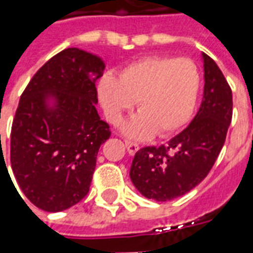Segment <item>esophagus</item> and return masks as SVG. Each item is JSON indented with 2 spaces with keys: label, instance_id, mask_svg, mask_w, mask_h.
<instances>
[{
  "label": "esophagus",
  "instance_id": "34e87169",
  "mask_svg": "<svg viewBox=\"0 0 253 253\" xmlns=\"http://www.w3.org/2000/svg\"><path fill=\"white\" fill-rule=\"evenodd\" d=\"M126 148H127V153L130 154V156H134V154L137 153L138 150H139V146H138L137 143L130 142V141H126Z\"/></svg>",
  "mask_w": 253,
  "mask_h": 253
}]
</instances>
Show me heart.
<instances>
[{"instance_id": "heart-1", "label": "heart", "mask_w": 253, "mask_h": 253, "mask_svg": "<svg viewBox=\"0 0 253 253\" xmlns=\"http://www.w3.org/2000/svg\"><path fill=\"white\" fill-rule=\"evenodd\" d=\"M199 89L201 74L192 61L154 55L130 63L119 77L104 74L97 84V97L112 125H118L137 101L139 112L123 125L122 131L143 139L154 132L165 137L184 126Z\"/></svg>"}]
</instances>
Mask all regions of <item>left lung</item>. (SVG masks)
<instances>
[{
  "label": "left lung",
  "instance_id": "obj_1",
  "mask_svg": "<svg viewBox=\"0 0 253 253\" xmlns=\"http://www.w3.org/2000/svg\"><path fill=\"white\" fill-rule=\"evenodd\" d=\"M203 99L195 118L161 146L138 150L130 179L145 198L172 201L195 188L217 160L232 122V90L211 58L202 52Z\"/></svg>",
  "mask_w": 253,
  "mask_h": 253
}]
</instances>
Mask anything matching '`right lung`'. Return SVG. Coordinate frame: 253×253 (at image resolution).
<instances>
[{
  "instance_id": "1",
  "label": "right lung",
  "mask_w": 253,
  "mask_h": 253,
  "mask_svg": "<svg viewBox=\"0 0 253 253\" xmlns=\"http://www.w3.org/2000/svg\"><path fill=\"white\" fill-rule=\"evenodd\" d=\"M104 69L99 55L66 48L36 72L20 97L10 164L20 190L44 211H63L88 194L97 152L111 134L96 110Z\"/></svg>"
}]
</instances>
